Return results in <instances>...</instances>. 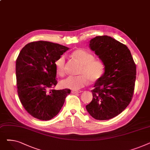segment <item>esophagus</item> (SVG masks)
I'll use <instances>...</instances> for the list:
<instances>
[{
    "label": "esophagus",
    "instance_id": "1",
    "mask_svg": "<svg viewBox=\"0 0 150 150\" xmlns=\"http://www.w3.org/2000/svg\"><path fill=\"white\" fill-rule=\"evenodd\" d=\"M82 91H75V90H73L71 91V92H72V93H80Z\"/></svg>",
    "mask_w": 150,
    "mask_h": 150
}]
</instances>
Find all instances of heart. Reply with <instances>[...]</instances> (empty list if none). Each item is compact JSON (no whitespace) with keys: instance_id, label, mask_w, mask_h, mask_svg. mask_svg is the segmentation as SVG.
Listing matches in <instances>:
<instances>
[{"instance_id":"1","label":"heart","mask_w":150,"mask_h":150,"mask_svg":"<svg viewBox=\"0 0 150 150\" xmlns=\"http://www.w3.org/2000/svg\"><path fill=\"white\" fill-rule=\"evenodd\" d=\"M72 56L81 63L78 71L80 75L69 76L60 82L62 88L70 89H79L86 84L89 81L95 82L103 75L105 71V65L100 60L94 59L93 54L84 49H77L72 53ZM66 57L61 55L54 62L57 74L62 76L65 74Z\"/></svg>"}]
</instances>
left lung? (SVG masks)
<instances>
[{
    "mask_svg": "<svg viewBox=\"0 0 150 150\" xmlns=\"http://www.w3.org/2000/svg\"><path fill=\"white\" fill-rule=\"evenodd\" d=\"M89 47L103 62L105 72L94 84L92 100L86 108L95 119L109 120L130 103L136 66L127 46L110 36H96L89 41Z\"/></svg>",
    "mask_w": 150,
    "mask_h": 150,
    "instance_id": "1",
    "label": "left lung"
}]
</instances>
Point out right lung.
Segmentation results:
<instances>
[{
	"instance_id": "right-lung-1",
	"label": "right lung",
	"mask_w": 150,
	"mask_h": 150,
	"mask_svg": "<svg viewBox=\"0 0 150 150\" xmlns=\"http://www.w3.org/2000/svg\"><path fill=\"white\" fill-rule=\"evenodd\" d=\"M69 47L48 41L27 44L16 62L18 93L24 109L31 116L49 120L56 116L70 90L52 89L57 84L54 62Z\"/></svg>"
}]
</instances>
